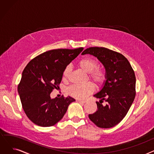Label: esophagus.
Returning <instances> with one entry per match:
<instances>
[{"label": "esophagus", "instance_id": "obj_1", "mask_svg": "<svg viewBox=\"0 0 154 154\" xmlns=\"http://www.w3.org/2000/svg\"><path fill=\"white\" fill-rule=\"evenodd\" d=\"M77 101L80 103H85L87 102L86 100H78Z\"/></svg>", "mask_w": 154, "mask_h": 154}]
</instances>
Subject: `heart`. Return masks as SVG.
Wrapping results in <instances>:
<instances>
[{
    "mask_svg": "<svg viewBox=\"0 0 154 154\" xmlns=\"http://www.w3.org/2000/svg\"><path fill=\"white\" fill-rule=\"evenodd\" d=\"M77 66L88 74V77L97 85H102L106 81L107 73L102 67H97L98 62L90 57H84L78 61ZM70 72L69 67L64 69L62 73V80L66 81ZM94 85L91 82H87L82 85H74L68 88L70 95L76 99H84L94 91Z\"/></svg>",
    "mask_w": 154,
    "mask_h": 154,
    "instance_id": "b5f03b06",
    "label": "heart"
}]
</instances>
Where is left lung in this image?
<instances>
[{"label": "left lung", "instance_id": "1", "mask_svg": "<svg viewBox=\"0 0 154 154\" xmlns=\"http://www.w3.org/2000/svg\"><path fill=\"white\" fill-rule=\"evenodd\" d=\"M87 54L97 57L107 73L102 90L94 95L100 99L96 102L97 110L88 117L100 128H111L122 120L134 100L135 73L128 60L120 53L105 47H93L82 53ZM103 101L106 102V106L102 105Z\"/></svg>", "mask_w": 154, "mask_h": 154}]
</instances>
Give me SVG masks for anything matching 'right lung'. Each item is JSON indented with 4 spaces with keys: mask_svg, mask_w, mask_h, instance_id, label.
Listing matches in <instances>:
<instances>
[{
    "mask_svg": "<svg viewBox=\"0 0 154 154\" xmlns=\"http://www.w3.org/2000/svg\"><path fill=\"white\" fill-rule=\"evenodd\" d=\"M84 50L59 48L48 51L31 60L23 69L18 92L22 108L28 118L40 127L53 126L66 114L70 97L51 98L59 87L64 69Z\"/></svg>",
    "mask_w": 154,
    "mask_h": 154,
    "instance_id": "right-lung-1",
    "label": "right lung"
}]
</instances>
